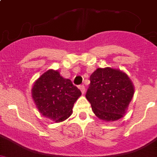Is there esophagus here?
Masks as SVG:
<instances>
[{"mask_svg":"<svg viewBox=\"0 0 157 157\" xmlns=\"http://www.w3.org/2000/svg\"><path fill=\"white\" fill-rule=\"evenodd\" d=\"M79 89H81L82 94H85V87L84 86V85H80V86H79Z\"/></svg>","mask_w":157,"mask_h":157,"instance_id":"esophagus-1","label":"esophagus"}]
</instances>
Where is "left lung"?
I'll use <instances>...</instances> for the list:
<instances>
[{
    "label": "left lung",
    "instance_id": "left-lung-1",
    "mask_svg": "<svg viewBox=\"0 0 157 157\" xmlns=\"http://www.w3.org/2000/svg\"><path fill=\"white\" fill-rule=\"evenodd\" d=\"M133 94L134 85L125 72L107 67L92 73L85 97L95 115L109 122L124 117Z\"/></svg>",
    "mask_w": 157,
    "mask_h": 157
}]
</instances>
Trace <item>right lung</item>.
I'll list each match as a JSON object with an SVG mask.
<instances>
[{
	"instance_id": "right-lung-1",
	"label": "right lung",
	"mask_w": 157,
	"mask_h": 157,
	"mask_svg": "<svg viewBox=\"0 0 157 157\" xmlns=\"http://www.w3.org/2000/svg\"><path fill=\"white\" fill-rule=\"evenodd\" d=\"M32 97L39 113L54 122H61L70 117L81 92L69 79L57 70L49 69L41 75L32 88Z\"/></svg>"
}]
</instances>
